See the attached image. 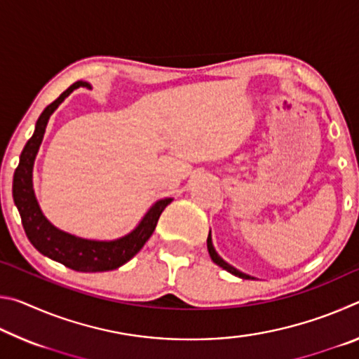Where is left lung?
I'll list each match as a JSON object with an SVG mask.
<instances>
[{
  "label": "left lung",
  "mask_w": 359,
  "mask_h": 359,
  "mask_svg": "<svg viewBox=\"0 0 359 359\" xmlns=\"http://www.w3.org/2000/svg\"><path fill=\"white\" fill-rule=\"evenodd\" d=\"M208 250H209V255H210V258H212V261H214L215 264H218L220 267H223L224 271H228V272H231V274H234V276H238V277H241V278H252L250 276H247V274H244V272H241V271H238L236 269V267H233L231 264H228L226 261H223L220 257H218V253L215 252V248H214V245H212V239H210V234H209V238H208Z\"/></svg>",
  "instance_id": "1"
}]
</instances>
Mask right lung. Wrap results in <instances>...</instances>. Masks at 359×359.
<instances>
[{
	"label": "right lung",
	"mask_w": 359,
	"mask_h": 359,
	"mask_svg": "<svg viewBox=\"0 0 359 359\" xmlns=\"http://www.w3.org/2000/svg\"><path fill=\"white\" fill-rule=\"evenodd\" d=\"M79 87H87V82L79 81L72 83L68 90L50 102L44 112L39 115L36 121V130L33 136L29 137L25 147L22 150L20 163L14 172V184H12V194H14V203L19 209L22 218L23 229H25L27 238L34 245V248L42 255H46L50 259H55L58 263L65 264L69 269L79 272H102L117 269L126 261H130L135 255L141 250L145 242L150 239L156 228L158 218L161 212L166 209L168 204H171L172 199L166 198L151 205L150 210L145 214L142 222L137 224L136 229H133L130 234L117 241L100 242L81 239L76 236L57 229L53 224L42 215L39 204L36 201L33 191V165L34 158L38 154L39 145L44 137L46 126L48 117L60 106L66 96L72 90Z\"/></svg>",
	"instance_id": "right-lung-1"
}]
</instances>
